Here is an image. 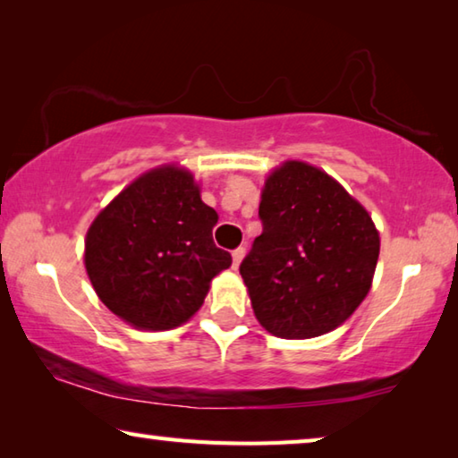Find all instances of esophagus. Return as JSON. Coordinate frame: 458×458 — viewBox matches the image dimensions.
<instances>
[{"label":"esophagus","mask_w":458,"mask_h":458,"mask_svg":"<svg viewBox=\"0 0 458 458\" xmlns=\"http://www.w3.org/2000/svg\"><path fill=\"white\" fill-rule=\"evenodd\" d=\"M244 254H246V248H244V246H238L236 250L232 252V260H234V268H238V267H240V262H242Z\"/></svg>","instance_id":"34e87169"}]
</instances>
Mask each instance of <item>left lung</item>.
<instances>
[{"label": "left lung", "mask_w": 458, "mask_h": 458, "mask_svg": "<svg viewBox=\"0 0 458 458\" xmlns=\"http://www.w3.org/2000/svg\"><path fill=\"white\" fill-rule=\"evenodd\" d=\"M262 234L240 265L268 333L309 339L339 327L374 278L379 234L358 199L321 169L286 161L268 175Z\"/></svg>", "instance_id": "left-lung-1"}]
</instances>
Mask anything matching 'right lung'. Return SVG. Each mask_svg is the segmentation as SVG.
I'll return each instance as SVG.
<instances>
[{"label": "right lung", "mask_w": 458, "mask_h": 458, "mask_svg": "<svg viewBox=\"0 0 458 458\" xmlns=\"http://www.w3.org/2000/svg\"><path fill=\"white\" fill-rule=\"evenodd\" d=\"M216 222L185 169L165 165L137 177L87 232L84 267L98 299L137 329L185 323L212 278L232 265L230 252L214 244Z\"/></svg>", "instance_id": "obj_1"}]
</instances>
